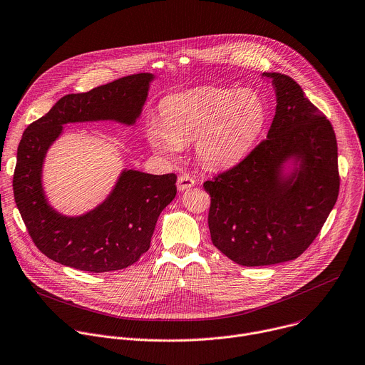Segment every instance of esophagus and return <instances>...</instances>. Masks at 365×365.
Listing matches in <instances>:
<instances>
[{
    "label": "esophagus",
    "instance_id": "obj_1",
    "mask_svg": "<svg viewBox=\"0 0 365 365\" xmlns=\"http://www.w3.org/2000/svg\"><path fill=\"white\" fill-rule=\"evenodd\" d=\"M196 185V180L192 178V176H189V175H180L179 178H178V189L179 190H186V189H189V187H192V186H195Z\"/></svg>",
    "mask_w": 365,
    "mask_h": 365
}]
</instances>
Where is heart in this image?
<instances>
[{
    "label": "heart",
    "instance_id": "b5f03b06",
    "mask_svg": "<svg viewBox=\"0 0 365 365\" xmlns=\"http://www.w3.org/2000/svg\"><path fill=\"white\" fill-rule=\"evenodd\" d=\"M265 118V104L251 90L195 88L163 103L162 121H150L148 138L156 152L168 156L196 142V155L206 166L226 168L247 155Z\"/></svg>",
    "mask_w": 365,
    "mask_h": 365
}]
</instances>
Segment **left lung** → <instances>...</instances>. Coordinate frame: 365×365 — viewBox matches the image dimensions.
Here are the masks:
<instances>
[{
  "mask_svg": "<svg viewBox=\"0 0 365 365\" xmlns=\"http://www.w3.org/2000/svg\"><path fill=\"white\" fill-rule=\"evenodd\" d=\"M272 78L277 110L268 136L248 156L203 183L213 245L244 267L297 259L322 229L339 192L338 148L327 115L289 76ZM300 160L291 178L280 173Z\"/></svg>",
  "mask_w": 365,
  "mask_h": 365,
  "instance_id": "obj_1",
  "label": "left lung"
}]
</instances>
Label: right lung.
I'll return each mask as SVG.
<instances>
[{"instance_id": "obj_1", "label": "right lung", "mask_w": 365, "mask_h": 365, "mask_svg": "<svg viewBox=\"0 0 365 365\" xmlns=\"http://www.w3.org/2000/svg\"><path fill=\"white\" fill-rule=\"evenodd\" d=\"M153 76L139 73L67 94L26 129L17 150L13 189L17 207L36 247L50 259L80 271L101 274L125 269L149 251L160 212L176 196V175L125 170L110 196L94 210L67 217L48 203L41 169L63 125L117 120L133 125Z\"/></svg>"}]
</instances>
